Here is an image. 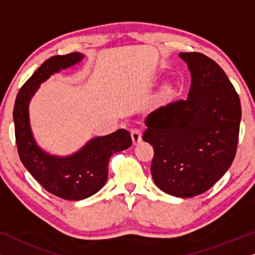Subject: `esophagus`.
I'll return each instance as SVG.
<instances>
[{"mask_svg": "<svg viewBox=\"0 0 255 255\" xmlns=\"http://www.w3.org/2000/svg\"><path fill=\"white\" fill-rule=\"evenodd\" d=\"M131 138L133 145H137L141 141V132L139 130H132L131 131Z\"/></svg>", "mask_w": 255, "mask_h": 255, "instance_id": "obj_1", "label": "esophagus"}]
</instances>
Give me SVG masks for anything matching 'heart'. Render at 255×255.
Here are the masks:
<instances>
[{"label": "heart", "mask_w": 255, "mask_h": 255, "mask_svg": "<svg viewBox=\"0 0 255 255\" xmlns=\"http://www.w3.org/2000/svg\"><path fill=\"white\" fill-rule=\"evenodd\" d=\"M173 94V88L170 85H165L161 89V97L162 99H168V97Z\"/></svg>", "instance_id": "heart-1"}]
</instances>
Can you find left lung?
I'll return each mask as SVG.
<instances>
[{
  "label": "left lung",
  "mask_w": 255,
  "mask_h": 255,
  "mask_svg": "<svg viewBox=\"0 0 255 255\" xmlns=\"http://www.w3.org/2000/svg\"><path fill=\"white\" fill-rule=\"evenodd\" d=\"M179 55L191 74L188 99L149 114L142 140L154 149V183L167 194L187 198L210 189L232 165L242 107L217 62L198 52Z\"/></svg>",
  "instance_id": "left-lung-1"
}]
</instances>
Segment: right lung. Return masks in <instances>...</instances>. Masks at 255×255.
<instances>
[{"instance_id": "add662e5", "label": "right lung", "mask_w": 255, "mask_h": 255, "mask_svg": "<svg viewBox=\"0 0 255 255\" xmlns=\"http://www.w3.org/2000/svg\"><path fill=\"white\" fill-rule=\"evenodd\" d=\"M83 59L79 52L47 59L19 89L13 108L16 144L20 161L48 193L68 201H80L96 194L107 182L108 165L114 153L132 145L128 131L96 137L67 156L52 155L37 145L30 127L29 103L40 83L60 69Z\"/></svg>"}]
</instances>
